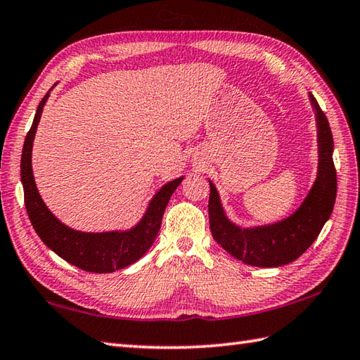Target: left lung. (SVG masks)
<instances>
[{"label":"left lung","instance_id":"left-lung-1","mask_svg":"<svg viewBox=\"0 0 360 360\" xmlns=\"http://www.w3.org/2000/svg\"><path fill=\"white\" fill-rule=\"evenodd\" d=\"M319 136V172L309 194L288 219L272 225L240 229L225 216L217 189L210 181V229L217 244L234 258L256 267H280L300 258L317 239L331 216L337 174L333 161V134L319 102L309 93Z\"/></svg>","mask_w":360,"mask_h":360}]
</instances>
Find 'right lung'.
Returning <instances> with one entry per match:
<instances>
[{
    "label": "right lung",
    "instance_id": "right-lung-1",
    "mask_svg": "<svg viewBox=\"0 0 360 360\" xmlns=\"http://www.w3.org/2000/svg\"><path fill=\"white\" fill-rule=\"evenodd\" d=\"M48 98L49 91L37 107L32 127L27 131L23 153H21V183L25 189V205L34 230L56 255L85 272L112 274L115 270L127 267L141 258L153 244L160 231L161 221H163L165 210L183 177L166 183L153 195L143 219L134 229L107 233H84L70 229L48 210L37 191L32 175L31 157L34 136Z\"/></svg>",
    "mask_w": 360,
    "mask_h": 360
}]
</instances>
